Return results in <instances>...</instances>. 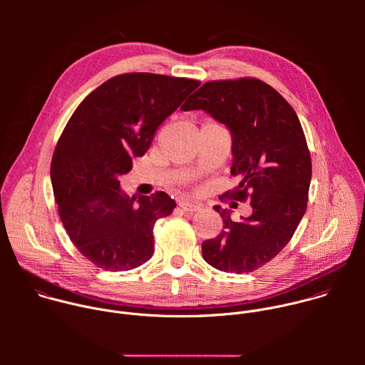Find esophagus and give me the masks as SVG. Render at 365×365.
I'll list each match as a JSON object with an SVG mask.
<instances>
[{
	"label": "esophagus",
	"instance_id": "obj_1",
	"mask_svg": "<svg viewBox=\"0 0 365 365\" xmlns=\"http://www.w3.org/2000/svg\"><path fill=\"white\" fill-rule=\"evenodd\" d=\"M179 206L182 207V211L189 212V214L197 212V211L200 210V206H199L197 203H192V202H186V200H180V202H179Z\"/></svg>",
	"mask_w": 365,
	"mask_h": 365
}]
</instances>
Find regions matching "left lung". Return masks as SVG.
Returning a JSON list of instances; mask_svg holds the SVG:
<instances>
[{
    "instance_id": "obj_1",
    "label": "left lung",
    "mask_w": 365,
    "mask_h": 365,
    "mask_svg": "<svg viewBox=\"0 0 365 365\" xmlns=\"http://www.w3.org/2000/svg\"><path fill=\"white\" fill-rule=\"evenodd\" d=\"M202 110L224 124L232 138L231 175L238 186L222 197L251 199L241 221L215 205L224 231L202 242L203 259L227 273H251L292 240L306 212L312 162L300 121L290 103L259 79L203 83L182 107Z\"/></svg>"
}]
</instances>
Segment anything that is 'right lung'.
Wrapping results in <instances>:
<instances>
[{
	"instance_id": "right-lung-1",
	"label": "right lung",
	"mask_w": 365,
	"mask_h": 365,
	"mask_svg": "<svg viewBox=\"0 0 365 365\" xmlns=\"http://www.w3.org/2000/svg\"><path fill=\"white\" fill-rule=\"evenodd\" d=\"M199 85L154 73L118 75L91 92L68 121L51 159V186L71 241L96 267L127 272L151 258L154 224L176 203L165 192L128 196L120 176Z\"/></svg>"
}]
</instances>
